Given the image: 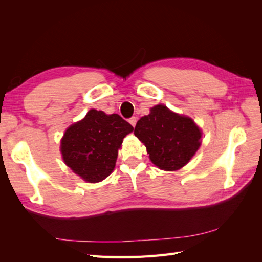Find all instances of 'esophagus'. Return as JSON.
<instances>
[{
	"label": "esophagus",
	"instance_id": "34e87169",
	"mask_svg": "<svg viewBox=\"0 0 262 262\" xmlns=\"http://www.w3.org/2000/svg\"><path fill=\"white\" fill-rule=\"evenodd\" d=\"M129 124L133 126V127H135L136 126V122H137V118L136 117H132V118H129Z\"/></svg>",
	"mask_w": 262,
	"mask_h": 262
}]
</instances>
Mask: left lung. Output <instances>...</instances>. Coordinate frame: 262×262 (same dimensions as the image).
<instances>
[{"instance_id":"1","label":"left lung","mask_w":262,"mask_h":262,"mask_svg":"<svg viewBox=\"0 0 262 262\" xmlns=\"http://www.w3.org/2000/svg\"><path fill=\"white\" fill-rule=\"evenodd\" d=\"M135 136L146 146L158 168L176 171L186 165L200 146V132L192 119L158 104L137 121Z\"/></svg>"}]
</instances>
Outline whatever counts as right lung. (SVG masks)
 Segmentation results:
<instances>
[{"label": "right lung", "mask_w": 262, "mask_h": 262, "mask_svg": "<svg viewBox=\"0 0 262 262\" xmlns=\"http://www.w3.org/2000/svg\"><path fill=\"white\" fill-rule=\"evenodd\" d=\"M133 130L119 115L91 109L65 132L60 143L64 162L85 181H101L113 172L122 140Z\"/></svg>", "instance_id": "add662e5"}]
</instances>
